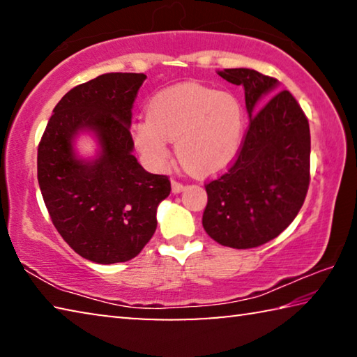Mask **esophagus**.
I'll return each instance as SVG.
<instances>
[{"label":"esophagus","mask_w":357,"mask_h":357,"mask_svg":"<svg viewBox=\"0 0 357 357\" xmlns=\"http://www.w3.org/2000/svg\"><path fill=\"white\" fill-rule=\"evenodd\" d=\"M184 189H185V185L183 183H178V181L172 179V190H173V193H179V192H183Z\"/></svg>","instance_id":"34e87169"}]
</instances>
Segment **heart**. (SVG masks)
<instances>
[{
	"mask_svg": "<svg viewBox=\"0 0 357 357\" xmlns=\"http://www.w3.org/2000/svg\"><path fill=\"white\" fill-rule=\"evenodd\" d=\"M245 114L238 98L198 83H183L157 93L148 116L132 123L130 135L138 153L154 170L170 159L176 140L181 164L209 176L236 160L243 146Z\"/></svg>",
	"mask_w": 357,
	"mask_h": 357,
	"instance_id": "1",
	"label": "heart"
}]
</instances>
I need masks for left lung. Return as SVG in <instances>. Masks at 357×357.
<instances>
[{
	"label": "left lung",
	"instance_id": "8db88e82",
	"mask_svg": "<svg viewBox=\"0 0 357 357\" xmlns=\"http://www.w3.org/2000/svg\"><path fill=\"white\" fill-rule=\"evenodd\" d=\"M241 84L250 124L234 164L206 184L203 228L215 243L252 249L274 239L298 215L310 183V129L279 82L253 69H223Z\"/></svg>",
	"mask_w": 357,
	"mask_h": 357
}]
</instances>
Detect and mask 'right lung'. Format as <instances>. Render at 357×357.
Returning a JSON list of instances; mask_svg holds the SVG:
<instances>
[{
  "mask_svg": "<svg viewBox=\"0 0 357 357\" xmlns=\"http://www.w3.org/2000/svg\"><path fill=\"white\" fill-rule=\"evenodd\" d=\"M144 74H104L72 88L53 108L38 149V181L53 225L78 255L99 264L135 258L170 195L165 174L148 173L132 154V107ZM91 133L93 160L75 140Z\"/></svg>",
  "mask_w": 357,
  "mask_h": 357,
  "instance_id": "add662e5",
  "label": "right lung"
}]
</instances>
